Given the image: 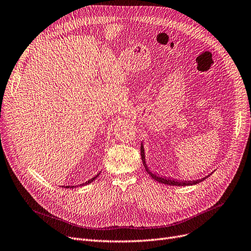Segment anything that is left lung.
<instances>
[{
    "instance_id": "left-lung-1",
    "label": "left lung",
    "mask_w": 251,
    "mask_h": 251,
    "mask_svg": "<svg viewBox=\"0 0 251 251\" xmlns=\"http://www.w3.org/2000/svg\"><path fill=\"white\" fill-rule=\"evenodd\" d=\"M140 155H141V160H143V163H144V166H145V168H146V171L150 174L151 177L152 179L157 180V181L160 182V183L169 184V186H177V187L193 186V184H197V183L203 181L204 179H206L207 177L209 176H205V177H203V178H201V179L193 180V181H183V180H180V181H179V180H174V179L166 178V177H163V176H157V174L152 173V172L149 169V167H148V165H147V163H146V156H145V148H144V145H143V144H141V146H140Z\"/></svg>"
}]
</instances>
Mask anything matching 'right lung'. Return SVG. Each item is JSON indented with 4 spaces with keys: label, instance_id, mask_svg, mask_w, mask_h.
<instances>
[{
    "label": "right lung",
    "instance_id": "1",
    "mask_svg": "<svg viewBox=\"0 0 251 251\" xmlns=\"http://www.w3.org/2000/svg\"><path fill=\"white\" fill-rule=\"evenodd\" d=\"M100 176V173L99 174H96V176H94V177H92V178H90L88 181H86V182H84V183H81V184H79V187H83V186H86V184H88V183H90V182H92L97 176ZM75 186H63L62 188H65V189H74Z\"/></svg>",
    "mask_w": 251,
    "mask_h": 251
}]
</instances>
